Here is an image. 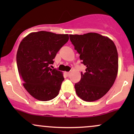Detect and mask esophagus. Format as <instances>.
Wrapping results in <instances>:
<instances>
[{
  "label": "esophagus",
  "mask_w": 134,
  "mask_h": 134,
  "mask_svg": "<svg viewBox=\"0 0 134 134\" xmlns=\"http://www.w3.org/2000/svg\"><path fill=\"white\" fill-rule=\"evenodd\" d=\"M65 73L66 76H67V77H69V76H70V72H65Z\"/></svg>",
  "instance_id": "1"
}]
</instances>
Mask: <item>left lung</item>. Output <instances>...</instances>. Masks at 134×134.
Instances as JSON below:
<instances>
[{
	"label": "left lung",
	"instance_id": "8db88e82",
	"mask_svg": "<svg viewBox=\"0 0 134 134\" xmlns=\"http://www.w3.org/2000/svg\"><path fill=\"white\" fill-rule=\"evenodd\" d=\"M70 40L86 66L85 73L75 84L77 96L86 101L102 98L110 90L118 73V57L113 41L99 34L70 35Z\"/></svg>",
	"mask_w": 134,
	"mask_h": 134
}]
</instances>
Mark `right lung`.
<instances>
[{"mask_svg":"<svg viewBox=\"0 0 134 134\" xmlns=\"http://www.w3.org/2000/svg\"><path fill=\"white\" fill-rule=\"evenodd\" d=\"M68 40L67 34L41 31L29 34L20 43L16 55L19 76L24 88L36 99L49 101L58 94L64 76L50 67Z\"/></svg>","mask_w":134,"mask_h":134,"instance_id":"1","label":"right lung"}]
</instances>
